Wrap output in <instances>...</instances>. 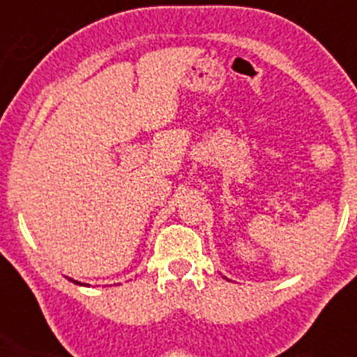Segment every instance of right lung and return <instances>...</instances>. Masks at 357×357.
Listing matches in <instances>:
<instances>
[{
    "instance_id": "1",
    "label": "right lung",
    "mask_w": 357,
    "mask_h": 357,
    "mask_svg": "<svg viewBox=\"0 0 357 357\" xmlns=\"http://www.w3.org/2000/svg\"><path fill=\"white\" fill-rule=\"evenodd\" d=\"M68 280H72V278H68ZM72 282H74V283H77V285H83V283H81V282H75V280H72Z\"/></svg>"
}]
</instances>
